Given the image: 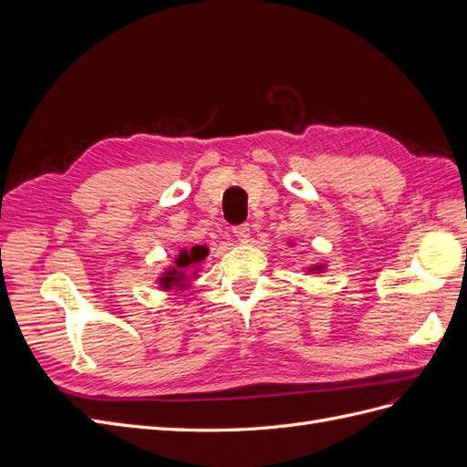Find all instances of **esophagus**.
Masks as SVG:
<instances>
[{
  "label": "esophagus",
  "instance_id": "1",
  "mask_svg": "<svg viewBox=\"0 0 467 467\" xmlns=\"http://www.w3.org/2000/svg\"><path fill=\"white\" fill-rule=\"evenodd\" d=\"M234 235L237 237V242L247 244V242H249V237H251V230H249V225H247V223L235 225V228H234Z\"/></svg>",
  "mask_w": 467,
  "mask_h": 467
}]
</instances>
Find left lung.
Masks as SVG:
<instances>
[{
	"mask_svg": "<svg viewBox=\"0 0 467 467\" xmlns=\"http://www.w3.org/2000/svg\"><path fill=\"white\" fill-rule=\"evenodd\" d=\"M290 245H292V242H290ZM307 273H323L325 271V265L321 263V265H312V266H307L306 268Z\"/></svg>",
	"mask_w": 467,
	"mask_h": 467,
	"instance_id": "obj_1",
	"label": "left lung"
}]
</instances>
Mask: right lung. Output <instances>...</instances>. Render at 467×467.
I'll use <instances>...</instances> for the list:
<instances>
[{"mask_svg": "<svg viewBox=\"0 0 467 467\" xmlns=\"http://www.w3.org/2000/svg\"><path fill=\"white\" fill-rule=\"evenodd\" d=\"M206 245H194L191 249H181L175 255L173 265H169L160 275L158 285L161 290H185L191 286V278L199 276V265L208 257Z\"/></svg>", "mask_w": 467, "mask_h": 467, "instance_id": "right-lung-1", "label": "right lung"}]
</instances>
